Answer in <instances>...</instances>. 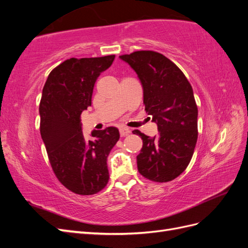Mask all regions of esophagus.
Listing matches in <instances>:
<instances>
[{
    "instance_id": "34e87169",
    "label": "esophagus",
    "mask_w": 248,
    "mask_h": 248,
    "mask_svg": "<svg viewBox=\"0 0 248 248\" xmlns=\"http://www.w3.org/2000/svg\"><path fill=\"white\" fill-rule=\"evenodd\" d=\"M129 133H130V130L128 128H126V127H122V128H120V134H121V137H125Z\"/></svg>"
}]
</instances>
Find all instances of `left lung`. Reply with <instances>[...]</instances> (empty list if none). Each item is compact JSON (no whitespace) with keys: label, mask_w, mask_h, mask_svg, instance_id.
I'll return each instance as SVG.
<instances>
[{"label":"left lung","mask_w":248,"mask_h":248,"mask_svg":"<svg viewBox=\"0 0 248 248\" xmlns=\"http://www.w3.org/2000/svg\"><path fill=\"white\" fill-rule=\"evenodd\" d=\"M120 59L138 74L145 109L158 129L153 138L132 131L142 140L138 170L151 181H171L188 166L197 144L198 107L192 88L183 72L159 52L140 50Z\"/></svg>","instance_id":"obj_1"}]
</instances>
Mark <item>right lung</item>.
I'll return each mask as SVG.
<instances>
[{
  "mask_svg": "<svg viewBox=\"0 0 248 248\" xmlns=\"http://www.w3.org/2000/svg\"><path fill=\"white\" fill-rule=\"evenodd\" d=\"M115 56L71 58L52 70L42 90L40 133L52 170L66 188L94 194L108 182V156L120 139L116 127L93 130L85 139L81 112L91 107L95 82Z\"/></svg>",
  "mask_w": 248,
  "mask_h": 248,
  "instance_id": "right-lung-1",
  "label": "right lung"
}]
</instances>
